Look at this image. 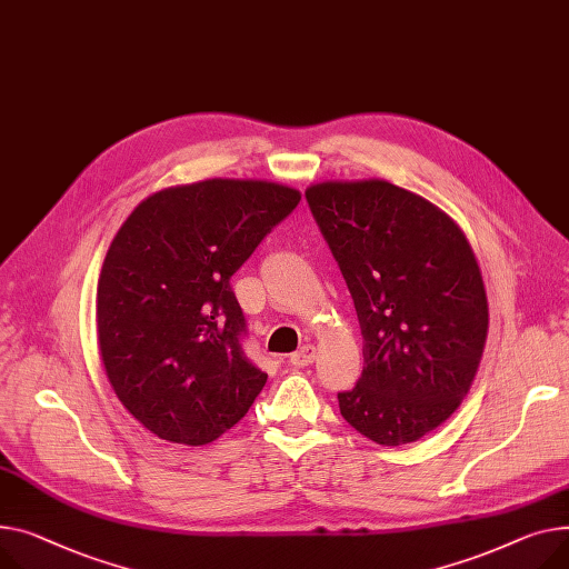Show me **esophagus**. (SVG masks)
I'll list each match as a JSON object with an SVG mask.
<instances>
[{
    "mask_svg": "<svg viewBox=\"0 0 569 569\" xmlns=\"http://www.w3.org/2000/svg\"><path fill=\"white\" fill-rule=\"evenodd\" d=\"M316 348L313 346H301L297 352L290 355V363L295 368H305V366H311L316 361Z\"/></svg>",
    "mask_w": 569,
    "mask_h": 569,
    "instance_id": "esophagus-1",
    "label": "esophagus"
}]
</instances>
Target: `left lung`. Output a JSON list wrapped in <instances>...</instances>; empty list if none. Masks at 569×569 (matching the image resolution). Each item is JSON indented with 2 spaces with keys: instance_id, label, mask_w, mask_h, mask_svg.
Here are the masks:
<instances>
[{
  "instance_id": "1",
  "label": "left lung",
  "mask_w": 569,
  "mask_h": 569,
  "mask_svg": "<svg viewBox=\"0 0 569 569\" xmlns=\"http://www.w3.org/2000/svg\"><path fill=\"white\" fill-rule=\"evenodd\" d=\"M307 201L363 336V372L338 393L340 413L375 443L421 439L460 407L485 350L471 244L446 212L387 180L311 184Z\"/></svg>"
}]
</instances>
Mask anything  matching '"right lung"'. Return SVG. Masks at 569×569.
<instances>
[{
	"instance_id": "right-lung-1",
	"label": "right lung",
	"mask_w": 569,
	"mask_h": 569,
	"mask_svg": "<svg viewBox=\"0 0 569 569\" xmlns=\"http://www.w3.org/2000/svg\"><path fill=\"white\" fill-rule=\"evenodd\" d=\"M299 199L277 182L212 178L148 197L119 229L98 281V343L113 393L146 430L203 446L262 391L231 277Z\"/></svg>"
}]
</instances>
